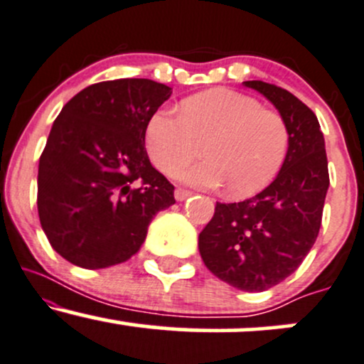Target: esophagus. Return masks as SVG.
I'll list each match as a JSON object with an SVG mask.
<instances>
[{
	"label": "esophagus",
	"instance_id": "1",
	"mask_svg": "<svg viewBox=\"0 0 364 364\" xmlns=\"http://www.w3.org/2000/svg\"><path fill=\"white\" fill-rule=\"evenodd\" d=\"M191 193L188 190H183V188H178L176 191H174V198H176L178 201H183V200H186L188 196H190Z\"/></svg>",
	"mask_w": 364,
	"mask_h": 364
}]
</instances>
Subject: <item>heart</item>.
Returning <instances> with one entry per match:
<instances>
[{
    "instance_id": "heart-1",
    "label": "heart",
    "mask_w": 364,
    "mask_h": 364,
    "mask_svg": "<svg viewBox=\"0 0 364 364\" xmlns=\"http://www.w3.org/2000/svg\"><path fill=\"white\" fill-rule=\"evenodd\" d=\"M203 144L208 159L178 178L200 188L227 185L230 196L244 198L277 178L287 159L290 132L278 112L227 87L183 100L179 115L159 108L149 117L146 147L164 173L193 161Z\"/></svg>"
}]
</instances>
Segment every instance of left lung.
<instances>
[{"label":"left lung","mask_w":364,"mask_h":364,"mask_svg":"<svg viewBox=\"0 0 364 364\" xmlns=\"http://www.w3.org/2000/svg\"><path fill=\"white\" fill-rule=\"evenodd\" d=\"M274 105L290 132L287 159L268 188L237 203H218L198 235L205 266L230 287L264 291L295 273L322 222L329 188L326 142L317 117L290 91L244 81Z\"/></svg>","instance_id":"left-lung-1"}]
</instances>
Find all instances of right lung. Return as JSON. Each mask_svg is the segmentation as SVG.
Masks as SVG:
<instances>
[{
  "label": "right lung",
  "instance_id": "1",
  "mask_svg": "<svg viewBox=\"0 0 364 364\" xmlns=\"http://www.w3.org/2000/svg\"><path fill=\"white\" fill-rule=\"evenodd\" d=\"M152 80L96 82L69 100L38 161L37 208L57 254L86 269L120 264L174 205V186L149 161L146 125L169 98Z\"/></svg>",
  "mask_w": 364,
  "mask_h": 364
}]
</instances>
